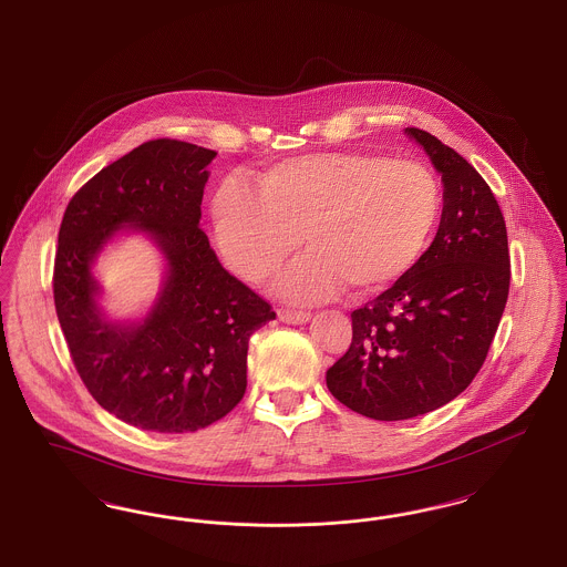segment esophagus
Returning a JSON list of instances; mask_svg holds the SVG:
<instances>
[{"mask_svg":"<svg viewBox=\"0 0 567 567\" xmlns=\"http://www.w3.org/2000/svg\"><path fill=\"white\" fill-rule=\"evenodd\" d=\"M278 319L285 321V323H291V326H301L310 319V312L306 310H291V308H280L278 310Z\"/></svg>","mask_w":567,"mask_h":567,"instance_id":"obj_1","label":"esophagus"}]
</instances>
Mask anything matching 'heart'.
Instances as JSON below:
<instances>
[{
  "label": "heart",
  "mask_w": 567,
  "mask_h": 567,
  "mask_svg": "<svg viewBox=\"0 0 567 567\" xmlns=\"http://www.w3.org/2000/svg\"><path fill=\"white\" fill-rule=\"evenodd\" d=\"M441 184L417 161L374 152H319L285 158L257 175L255 188L227 179L212 200L227 266L266 282L300 248L312 250L282 280L291 300L358 296L400 280L431 244Z\"/></svg>",
  "instance_id": "b5f03b06"
}]
</instances>
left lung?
<instances>
[{
  "label": "left lung",
  "mask_w": 567,
  "mask_h": 567,
  "mask_svg": "<svg viewBox=\"0 0 567 567\" xmlns=\"http://www.w3.org/2000/svg\"><path fill=\"white\" fill-rule=\"evenodd\" d=\"M406 134L441 173L439 231L400 280L351 312V344L326 374L333 399L381 422L424 415L465 392L509 293L507 231L491 186L433 134Z\"/></svg>",
  "instance_id": "1"
}]
</instances>
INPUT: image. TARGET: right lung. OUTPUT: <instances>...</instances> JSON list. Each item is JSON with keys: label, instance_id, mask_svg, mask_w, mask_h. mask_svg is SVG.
Listing matches in <instances>:
<instances>
[{"label": "right lung", "instance_id": "add662e5", "mask_svg": "<svg viewBox=\"0 0 567 567\" xmlns=\"http://www.w3.org/2000/svg\"><path fill=\"white\" fill-rule=\"evenodd\" d=\"M214 156L177 138L134 147L76 190L58 235L53 298L70 358L102 409L143 431L195 433L225 417L246 392L250 336L276 319L199 229ZM126 224L150 234L169 264L136 327L101 317L91 276L101 246Z\"/></svg>", "mask_w": 567, "mask_h": 567}]
</instances>
